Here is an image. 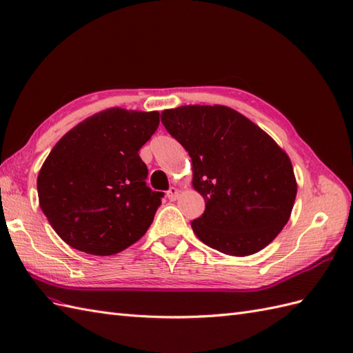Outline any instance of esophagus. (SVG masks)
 Segmentation results:
<instances>
[{
    "label": "esophagus",
    "instance_id": "34e87169",
    "mask_svg": "<svg viewBox=\"0 0 353 353\" xmlns=\"http://www.w3.org/2000/svg\"><path fill=\"white\" fill-rule=\"evenodd\" d=\"M179 189L176 188V186H171L168 191H167V196H168V200L170 201H174V200H177V196H179Z\"/></svg>",
    "mask_w": 353,
    "mask_h": 353
}]
</instances>
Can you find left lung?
<instances>
[{
    "label": "left lung",
    "instance_id": "obj_1",
    "mask_svg": "<svg viewBox=\"0 0 353 353\" xmlns=\"http://www.w3.org/2000/svg\"><path fill=\"white\" fill-rule=\"evenodd\" d=\"M192 159V185L205 201L191 222L207 246L256 254L289 221L296 196L291 159L267 132L225 105H182L161 113Z\"/></svg>",
    "mask_w": 353,
    "mask_h": 353
}]
</instances>
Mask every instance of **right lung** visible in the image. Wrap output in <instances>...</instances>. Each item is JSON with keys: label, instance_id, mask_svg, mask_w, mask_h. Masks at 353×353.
<instances>
[{"label": "right lung", "instance_id": "add662e5", "mask_svg": "<svg viewBox=\"0 0 353 353\" xmlns=\"http://www.w3.org/2000/svg\"><path fill=\"white\" fill-rule=\"evenodd\" d=\"M159 125L158 112L107 108L76 125L44 161L39 201L67 245L107 256L140 240L164 192L146 185L139 150Z\"/></svg>", "mask_w": 353, "mask_h": 353}]
</instances>
